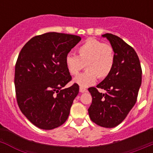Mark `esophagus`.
Returning <instances> with one entry per match:
<instances>
[{
    "mask_svg": "<svg viewBox=\"0 0 153 153\" xmlns=\"http://www.w3.org/2000/svg\"><path fill=\"white\" fill-rule=\"evenodd\" d=\"M86 88H83V87H79V92L80 93H85V92H86Z\"/></svg>",
    "mask_w": 153,
    "mask_h": 153,
    "instance_id": "obj_1",
    "label": "esophagus"
}]
</instances>
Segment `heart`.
<instances>
[{"mask_svg": "<svg viewBox=\"0 0 153 153\" xmlns=\"http://www.w3.org/2000/svg\"><path fill=\"white\" fill-rule=\"evenodd\" d=\"M77 53V56L67 54L65 64L69 74L74 76L86 65V72L74 79V83L80 87H87L95 83L97 78L105 79L111 74L115 63L114 50L111 45L90 38L78 47Z\"/></svg>", "mask_w": 153, "mask_h": 153, "instance_id": "heart-1", "label": "heart"}]
</instances>
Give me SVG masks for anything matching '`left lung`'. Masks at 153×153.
<instances>
[{
    "instance_id": "left-lung-1",
    "label": "left lung",
    "mask_w": 153,
    "mask_h": 153,
    "mask_svg": "<svg viewBox=\"0 0 153 153\" xmlns=\"http://www.w3.org/2000/svg\"><path fill=\"white\" fill-rule=\"evenodd\" d=\"M106 37L114 50L115 63L111 74L97 88L88 89L92 103L88 109L93 123L105 128H113L125 120L137 100L142 83V68L137 53L124 40L111 33L102 35Z\"/></svg>"
}]
</instances>
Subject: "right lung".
I'll return each mask as SVG.
<instances>
[{
  "instance_id": "1",
  "label": "right lung",
  "mask_w": 153,
  "mask_h": 153,
  "mask_svg": "<svg viewBox=\"0 0 153 153\" xmlns=\"http://www.w3.org/2000/svg\"><path fill=\"white\" fill-rule=\"evenodd\" d=\"M76 35L50 32L33 36L23 47L15 65L18 106L31 123L53 129L66 122L79 93L65 64L69 52L80 41Z\"/></svg>"
}]
</instances>
